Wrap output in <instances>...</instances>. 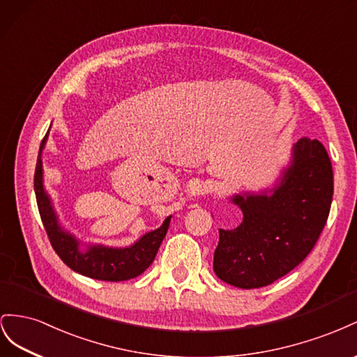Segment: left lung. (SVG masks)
Returning <instances> with one entry per match:
<instances>
[{
	"mask_svg": "<svg viewBox=\"0 0 357 357\" xmlns=\"http://www.w3.org/2000/svg\"><path fill=\"white\" fill-rule=\"evenodd\" d=\"M269 191L242 192L230 199L243 218L236 229L218 230L213 252V271L230 286H269L314 248L333 196L332 162L321 142L299 139L291 149L290 166Z\"/></svg>",
	"mask_w": 357,
	"mask_h": 357,
	"instance_id": "obj_1",
	"label": "left lung"
}]
</instances>
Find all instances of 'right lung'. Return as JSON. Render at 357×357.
I'll return each instance as SVG.
<instances>
[{
    "label": "right lung",
    "mask_w": 357,
    "mask_h": 357,
    "mask_svg": "<svg viewBox=\"0 0 357 357\" xmlns=\"http://www.w3.org/2000/svg\"><path fill=\"white\" fill-rule=\"evenodd\" d=\"M47 135L49 130L38 151L34 173V191L40 217H42L50 245L70 269L85 275V277L101 281H126L139 277L154 261L161 242L167 233L172 217H167L158 229L146 233L130 247L116 248L106 245H88L86 250H80V242L71 233L61 227L52 202H50V197L43 187L42 151L46 145Z\"/></svg>",
    "instance_id": "right-lung-1"
}]
</instances>
